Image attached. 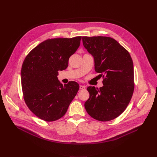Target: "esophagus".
<instances>
[{
	"mask_svg": "<svg viewBox=\"0 0 157 157\" xmlns=\"http://www.w3.org/2000/svg\"><path fill=\"white\" fill-rule=\"evenodd\" d=\"M85 86H82V85H80L79 86V89H81V90H83V89H85Z\"/></svg>",
	"mask_w": 157,
	"mask_h": 157,
	"instance_id": "esophagus-1",
	"label": "esophagus"
}]
</instances>
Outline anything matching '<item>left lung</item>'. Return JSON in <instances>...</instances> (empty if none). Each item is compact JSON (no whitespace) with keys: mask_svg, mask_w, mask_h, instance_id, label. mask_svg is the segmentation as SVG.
<instances>
[{"mask_svg":"<svg viewBox=\"0 0 157 157\" xmlns=\"http://www.w3.org/2000/svg\"><path fill=\"white\" fill-rule=\"evenodd\" d=\"M84 48L94 58L95 71L102 77L103 86H89L84 103L88 114L96 120L109 121L125 110L134 90V72L128 52L114 38L82 36Z\"/></svg>","mask_w":157,"mask_h":157,"instance_id":"obj_1","label":"left lung"}]
</instances>
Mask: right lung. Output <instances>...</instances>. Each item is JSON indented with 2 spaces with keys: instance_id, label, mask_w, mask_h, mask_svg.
Instances as JSON below:
<instances>
[{
  "instance_id": "1",
  "label": "right lung",
  "mask_w": 157,
  "mask_h": 157,
  "mask_svg": "<svg viewBox=\"0 0 157 157\" xmlns=\"http://www.w3.org/2000/svg\"><path fill=\"white\" fill-rule=\"evenodd\" d=\"M81 39V36L48 39L35 47L22 64L21 82L25 102L43 121L61 118L79 90L76 82L63 85L57 76L58 71L67 68Z\"/></svg>"
}]
</instances>
